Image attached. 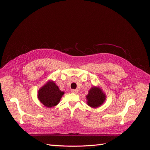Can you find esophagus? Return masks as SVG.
Here are the masks:
<instances>
[{
    "mask_svg": "<svg viewBox=\"0 0 150 150\" xmlns=\"http://www.w3.org/2000/svg\"><path fill=\"white\" fill-rule=\"evenodd\" d=\"M71 91H72V93L76 94V93H78V89H72Z\"/></svg>",
    "mask_w": 150,
    "mask_h": 150,
    "instance_id": "obj_1",
    "label": "esophagus"
}]
</instances>
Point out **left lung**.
<instances>
[{"mask_svg":"<svg viewBox=\"0 0 150 150\" xmlns=\"http://www.w3.org/2000/svg\"><path fill=\"white\" fill-rule=\"evenodd\" d=\"M105 94L102 92V90L96 87L91 89L89 94L86 96L88 104L92 108H97L101 106L105 100Z\"/></svg>","mask_w":150,"mask_h":150,"instance_id":"left-lung-1","label":"left lung"}]
</instances>
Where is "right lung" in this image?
<instances>
[{
	"label": "right lung",
	"instance_id": "add662e5",
	"mask_svg": "<svg viewBox=\"0 0 150 150\" xmlns=\"http://www.w3.org/2000/svg\"><path fill=\"white\" fill-rule=\"evenodd\" d=\"M64 94L55 83L49 81L39 90L38 98L44 106L52 108L59 103Z\"/></svg>",
	"mask_w": 150,
	"mask_h": 150
}]
</instances>
